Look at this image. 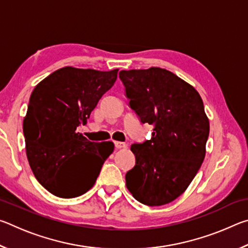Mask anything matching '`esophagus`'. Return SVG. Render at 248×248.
<instances>
[{"mask_svg": "<svg viewBox=\"0 0 248 248\" xmlns=\"http://www.w3.org/2000/svg\"><path fill=\"white\" fill-rule=\"evenodd\" d=\"M115 145H116V149H124V148H127V144H125L124 142H120V141H116L115 142Z\"/></svg>", "mask_w": 248, "mask_h": 248, "instance_id": "obj_1", "label": "esophagus"}]
</instances>
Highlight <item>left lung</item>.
Here are the masks:
<instances>
[{"instance_id": "1", "label": "left lung", "mask_w": 248, "mask_h": 248, "mask_svg": "<svg viewBox=\"0 0 248 248\" xmlns=\"http://www.w3.org/2000/svg\"><path fill=\"white\" fill-rule=\"evenodd\" d=\"M119 78L141 123L154 125L151 140L130 148L136 165L125 174V185L141 203H170L187 189L204 159L210 124L203 102L194 86L165 69L123 70Z\"/></svg>"}]
</instances>
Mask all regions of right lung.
<instances>
[{"instance_id": "obj_1", "label": "right lung", "mask_w": 248, "mask_h": 248, "mask_svg": "<svg viewBox=\"0 0 248 248\" xmlns=\"http://www.w3.org/2000/svg\"><path fill=\"white\" fill-rule=\"evenodd\" d=\"M117 74L118 69L64 66L33 89L23 121L26 155L36 179L52 195L75 198L85 194L114 152L111 141L91 142L77 128L87 123Z\"/></svg>"}]
</instances>
